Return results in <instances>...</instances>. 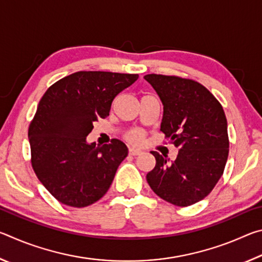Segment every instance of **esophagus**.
Wrapping results in <instances>:
<instances>
[{
	"label": "esophagus",
	"mask_w": 262,
	"mask_h": 262,
	"mask_svg": "<svg viewBox=\"0 0 262 262\" xmlns=\"http://www.w3.org/2000/svg\"><path fill=\"white\" fill-rule=\"evenodd\" d=\"M141 154H142L141 150L129 148V155H132V156H139V155H141Z\"/></svg>",
	"instance_id": "34e87169"
}]
</instances>
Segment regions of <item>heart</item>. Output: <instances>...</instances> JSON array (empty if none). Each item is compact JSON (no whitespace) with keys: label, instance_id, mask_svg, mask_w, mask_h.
Returning a JSON list of instances; mask_svg holds the SVG:
<instances>
[{"label":"heart","instance_id":"heart-1","mask_svg":"<svg viewBox=\"0 0 262 262\" xmlns=\"http://www.w3.org/2000/svg\"><path fill=\"white\" fill-rule=\"evenodd\" d=\"M144 132L141 130V129H133V130H129L127 133V134L125 135V139L129 142V143L132 144H141L142 142L144 141Z\"/></svg>","mask_w":262,"mask_h":262}]
</instances>
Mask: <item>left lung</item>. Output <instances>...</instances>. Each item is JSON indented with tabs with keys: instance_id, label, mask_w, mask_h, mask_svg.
<instances>
[{
	"instance_id": "1",
	"label": "left lung",
	"mask_w": 262,
	"mask_h": 262,
	"mask_svg": "<svg viewBox=\"0 0 262 262\" xmlns=\"http://www.w3.org/2000/svg\"><path fill=\"white\" fill-rule=\"evenodd\" d=\"M161 98V130L179 147L171 164L157 151L150 187L168 203L187 207L205 199L223 174L229 156L228 122L215 96L194 79L149 74L144 76Z\"/></svg>"
}]
</instances>
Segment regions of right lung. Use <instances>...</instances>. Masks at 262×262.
I'll return each mask as SVG.
<instances>
[{"instance_id":"1","label":"right lung","mask_w":262,"mask_h":262,"mask_svg":"<svg viewBox=\"0 0 262 262\" xmlns=\"http://www.w3.org/2000/svg\"><path fill=\"white\" fill-rule=\"evenodd\" d=\"M137 74L77 72L47 89L29 126L31 164L45 188L66 206L84 208L107 192L127 157L123 142L97 147L86 136L94 122L110 114L121 91Z\"/></svg>"}]
</instances>
